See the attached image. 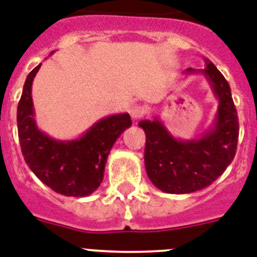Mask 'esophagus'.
Returning <instances> with one entry per match:
<instances>
[{
	"instance_id": "esophagus-1",
	"label": "esophagus",
	"mask_w": 257,
	"mask_h": 257,
	"mask_svg": "<svg viewBox=\"0 0 257 257\" xmlns=\"http://www.w3.org/2000/svg\"><path fill=\"white\" fill-rule=\"evenodd\" d=\"M129 114L133 120H139L145 114V108L143 105H139V104H135L132 107L129 108Z\"/></svg>"
}]
</instances>
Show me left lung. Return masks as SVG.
<instances>
[{
    "mask_svg": "<svg viewBox=\"0 0 257 257\" xmlns=\"http://www.w3.org/2000/svg\"><path fill=\"white\" fill-rule=\"evenodd\" d=\"M187 75L202 74L218 99L215 120L199 139H176L154 116L139 126L147 136L145 169L154 186L170 194H189L210 186L236 153L239 120L230 84L220 71L208 62L203 70L187 68Z\"/></svg>",
    "mask_w": 257,
    "mask_h": 257,
    "instance_id": "obj_1",
    "label": "left lung"
}]
</instances>
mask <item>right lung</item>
I'll return each mask as SVG.
<instances>
[{"instance_id":"1","label":"right lung","mask_w":257,"mask_h":257,"mask_svg":"<svg viewBox=\"0 0 257 257\" xmlns=\"http://www.w3.org/2000/svg\"><path fill=\"white\" fill-rule=\"evenodd\" d=\"M54 53V51H53ZM51 53V54H53ZM37 66L25 81L17 108V126L25 162L42 182L66 197H87L103 182L108 154L125 129L132 125L129 113L100 118L75 140H55L35 122L31 85Z\"/></svg>"}]
</instances>
